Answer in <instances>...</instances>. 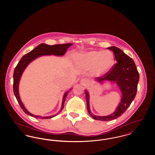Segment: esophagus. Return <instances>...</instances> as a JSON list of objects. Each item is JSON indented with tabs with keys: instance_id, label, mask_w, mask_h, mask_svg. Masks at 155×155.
<instances>
[{
	"instance_id": "34e87169",
	"label": "esophagus",
	"mask_w": 155,
	"mask_h": 155,
	"mask_svg": "<svg viewBox=\"0 0 155 155\" xmlns=\"http://www.w3.org/2000/svg\"><path fill=\"white\" fill-rule=\"evenodd\" d=\"M80 82H81V84L83 85H86L88 84V81H87L86 79L85 78H82L81 80H80Z\"/></svg>"
}]
</instances>
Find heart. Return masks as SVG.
<instances>
[{"mask_svg":"<svg viewBox=\"0 0 155 155\" xmlns=\"http://www.w3.org/2000/svg\"><path fill=\"white\" fill-rule=\"evenodd\" d=\"M81 61L87 66L93 67L94 74L101 77L107 74L114 66V57L110 51H92L83 54Z\"/></svg>","mask_w":155,"mask_h":155,"instance_id":"b5f03b06","label":"heart"}]
</instances>
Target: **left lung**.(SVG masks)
Segmentation results:
<instances>
[{
    "mask_svg": "<svg viewBox=\"0 0 155 155\" xmlns=\"http://www.w3.org/2000/svg\"><path fill=\"white\" fill-rule=\"evenodd\" d=\"M113 51L115 59L117 61L111 68L107 74L101 77H97L96 81L103 84L105 81L115 82L120 89L122 96L120 103L116 111L106 116H98L93 114L89 107V95L85 91L87 110L89 115L95 120L101 121H110L118 118L121 116L132 103L136 96L140 74L133 59L120 49L116 46L107 48Z\"/></svg>",
    "mask_w": 155,
    "mask_h": 155,
    "instance_id": "obj_1",
    "label": "left lung"
}]
</instances>
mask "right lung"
I'll use <instances>...</instances> for the list:
<instances>
[{
    "mask_svg": "<svg viewBox=\"0 0 155 155\" xmlns=\"http://www.w3.org/2000/svg\"><path fill=\"white\" fill-rule=\"evenodd\" d=\"M72 44H64L54 45H48L45 44L39 45L35 48H34L31 52L25 54L23 56L22 58L20 60L18 63L17 64V66L15 68L13 74V92L15 94V96L19 103L21 108L23 111L27 114L30 115L31 116H33L37 118H42V119H47V118H52L56 115L49 116V117H41L39 116H35L32 114L30 113L24 107L23 103H22L20 97L19 95L18 92V85L20 78L21 77L22 73L24 72V70L27 66L30 64L31 61L37 59L38 58L42 56H46V55H56V56H63L65 54L67 49L72 45ZM70 90L66 92L63 98V102L61 104V107L59 113L62 110L64 107V103L66 101L67 95Z\"/></svg>",
    "mask_w": 155,
    "mask_h": 155,
    "instance_id": "right-lung-1",
    "label": "right lung"
}]
</instances>
